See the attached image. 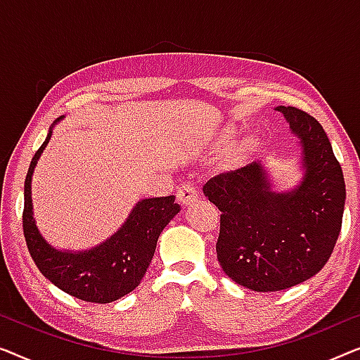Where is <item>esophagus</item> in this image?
<instances>
[{"instance_id": "obj_1", "label": "esophagus", "mask_w": 360, "mask_h": 360, "mask_svg": "<svg viewBox=\"0 0 360 360\" xmlns=\"http://www.w3.org/2000/svg\"><path fill=\"white\" fill-rule=\"evenodd\" d=\"M176 200L184 206H186L198 200V191H196V188L191 184H185L176 190Z\"/></svg>"}]
</instances>
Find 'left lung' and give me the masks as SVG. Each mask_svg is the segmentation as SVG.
<instances>
[{
  "label": "left lung",
  "mask_w": 360,
  "mask_h": 360,
  "mask_svg": "<svg viewBox=\"0 0 360 360\" xmlns=\"http://www.w3.org/2000/svg\"><path fill=\"white\" fill-rule=\"evenodd\" d=\"M300 137L303 180L277 193L254 162L208 180L205 196L221 211L219 265L254 292H278L324 267L341 233L346 184L323 126L295 106H277Z\"/></svg>",
  "instance_id": "obj_1"
}]
</instances>
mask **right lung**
Returning a JSON list of instances; mask_svg holds the SVG:
<instances>
[{
	"label": "right lung",
	"instance_id": "right-lung-1",
	"mask_svg": "<svg viewBox=\"0 0 360 360\" xmlns=\"http://www.w3.org/2000/svg\"><path fill=\"white\" fill-rule=\"evenodd\" d=\"M62 120L58 117L56 122ZM53 127V124H52ZM52 127L34 154L24 181L22 229L29 254L44 277L72 297L90 303H111L132 292L141 283L154 257L157 239L180 211L175 196L137 201L126 223L96 248L88 250H58L39 233L32 216L31 180L39 157L52 136Z\"/></svg>",
	"mask_w": 360,
	"mask_h": 360
}]
</instances>
